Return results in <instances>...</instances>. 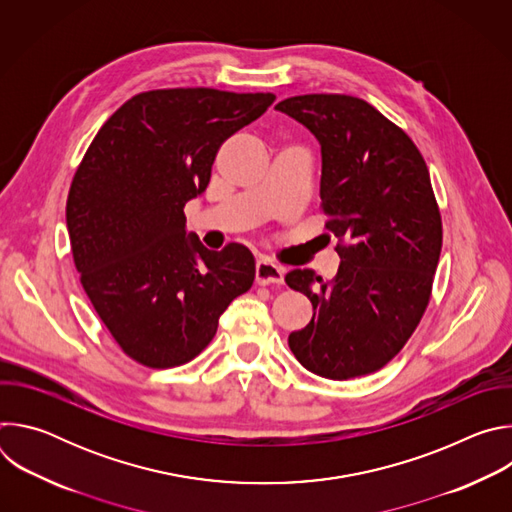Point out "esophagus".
<instances>
[{
  "label": "esophagus",
  "mask_w": 512,
  "mask_h": 512,
  "mask_svg": "<svg viewBox=\"0 0 512 512\" xmlns=\"http://www.w3.org/2000/svg\"><path fill=\"white\" fill-rule=\"evenodd\" d=\"M255 279L259 285L283 283V267H277L269 259H259L255 265Z\"/></svg>",
  "instance_id": "esophagus-1"
}]
</instances>
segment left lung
I'll use <instances>...</instances> for the list:
<instances>
[{"instance_id": "left-lung-1", "label": "left lung", "mask_w": 512, "mask_h": 512, "mask_svg": "<svg viewBox=\"0 0 512 512\" xmlns=\"http://www.w3.org/2000/svg\"><path fill=\"white\" fill-rule=\"evenodd\" d=\"M308 127L322 150L320 198L340 265L326 281L294 269L285 283L314 306L287 344L310 373L371 375L405 346L431 294L442 216L411 137L367 101L300 95L275 105Z\"/></svg>"}]
</instances>
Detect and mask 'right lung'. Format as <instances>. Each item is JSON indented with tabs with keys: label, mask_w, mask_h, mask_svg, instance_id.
<instances>
[{
	"label": "right lung",
	"mask_w": 512,
	"mask_h": 512,
	"mask_svg": "<svg viewBox=\"0 0 512 512\" xmlns=\"http://www.w3.org/2000/svg\"><path fill=\"white\" fill-rule=\"evenodd\" d=\"M273 93L160 89L131 97L99 129L70 184L66 227L81 283L127 356L152 369L192 360L255 279L239 243L208 251L186 231L218 148Z\"/></svg>",
	"instance_id": "right-lung-1"
}]
</instances>
